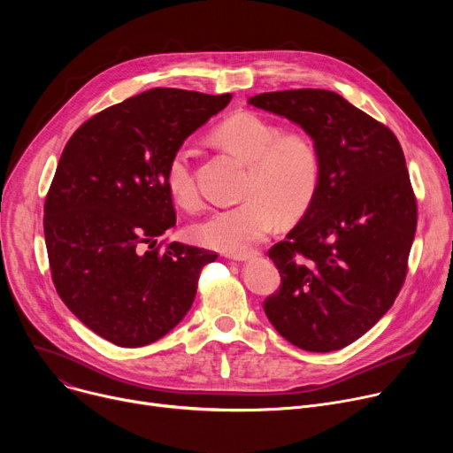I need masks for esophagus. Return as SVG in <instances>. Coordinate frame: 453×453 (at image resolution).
Returning <instances> with one entry per match:
<instances>
[{
  "instance_id": "obj_1",
  "label": "esophagus",
  "mask_w": 453,
  "mask_h": 453,
  "mask_svg": "<svg viewBox=\"0 0 453 453\" xmlns=\"http://www.w3.org/2000/svg\"><path fill=\"white\" fill-rule=\"evenodd\" d=\"M257 255H258V251H246V253H229L227 257L233 258V260H248V258H253Z\"/></svg>"
}]
</instances>
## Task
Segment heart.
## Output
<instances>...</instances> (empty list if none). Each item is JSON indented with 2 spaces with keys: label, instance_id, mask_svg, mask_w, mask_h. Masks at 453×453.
Here are the masks:
<instances>
[{
  "label": "heart",
  "instance_id": "heart-1",
  "mask_svg": "<svg viewBox=\"0 0 453 453\" xmlns=\"http://www.w3.org/2000/svg\"><path fill=\"white\" fill-rule=\"evenodd\" d=\"M217 147L248 165L241 187V203L214 211L188 229L195 242L227 253H242L273 229L277 214L297 220L312 205L321 183L323 161L316 141L303 130H282L275 121L239 111L212 130ZM173 200L195 211L202 196L195 178L193 152L176 149L165 169Z\"/></svg>",
  "mask_w": 453,
  "mask_h": 453
}]
</instances>
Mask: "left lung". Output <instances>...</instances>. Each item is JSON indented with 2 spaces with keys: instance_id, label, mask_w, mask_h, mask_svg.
<instances>
[{
  "instance_id": "1",
  "label": "left lung",
  "mask_w": 453,
  "mask_h": 453,
  "mask_svg": "<svg viewBox=\"0 0 453 453\" xmlns=\"http://www.w3.org/2000/svg\"><path fill=\"white\" fill-rule=\"evenodd\" d=\"M250 104L304 128L323 161L312 205L268 250L280 287L265 312L292 345L340 350L378 323L406 280L417 229L406 157L391 128L334 91H270Z\"/></svg>"
}]
</instances>
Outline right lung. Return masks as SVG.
<instances>
[{
  "label": "right lung",
  "mask_w": 453,
  "mask_h": 453,
  "mask_svg": "<svg viewBox=\"0 0 453 453\" xmlns=\"http://www.w3.org/2000/svg\"><path fill=\"white\" fill-rule=\"evenodd\" d=\"M231 93L154 88L89 117L65 142L43 203L53 284L95 334L142 347L193 306L202 268L217 253L157 244L176 226L166 188L171 154L222 111Z\"/></svg>",
  "instance_id": "obj_1"
}]
</instances>
